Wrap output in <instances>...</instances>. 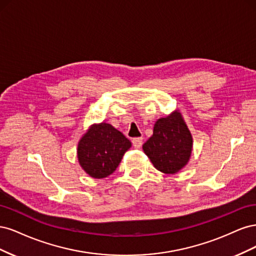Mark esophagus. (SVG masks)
Instances as JSON below:
<instances>
[{"instance_id":"obj_1","label":"esophagus","mask_w":256,"mask_h":256,"mask_svg":"<svg viewBox=\"0 0 256 256\" xmlns=\"http://www.w3.org/2000/svg\"><path fill=\"white\" fill-rule=\"evenodd\" d=\"M132 144L136 148H141V146L143 144V138H134L132 140Z\"/></svg>"}]
</instances>
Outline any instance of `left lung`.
<instances>
[{"mask_svg":"<svg viewBox=\"0 0 256 256\" xmlns=\"http://www.w3.org/2000/svg\"><path fill=\"white\" fill-rule=\"evenodd\" d=\"M143 150L154 166L164 174H174L182 168L190 158L192 136L180 113L159 118L154 134L143 145Z\"/></svg>","mask_w":256,"mask_h":256,"instance_id":"1","label":"left lung"}]
</instances>
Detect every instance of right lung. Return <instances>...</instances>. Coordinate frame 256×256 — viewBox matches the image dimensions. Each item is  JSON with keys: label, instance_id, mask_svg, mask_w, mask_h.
I'll return each instance as SVG.
<instances>
[{"label": "right lung", "instance_id": "add662e5", "mask_svg": "<svg viewBox=\"0 0 256 256\" xmlns=\"http://www.w3.org/2000/svg\"><path fill=\"white\" fill-rule=\"evenodd\" d=\"M131 142L110 124L92 126L78 145V159L90 176L104 178L118 166Z\"/></svg>", "mask_w": 256, "mask_h": 256}]
</instances>
